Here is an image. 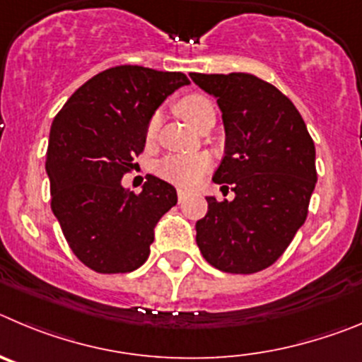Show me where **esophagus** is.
<instances>
[{"instance_id": "obj_1", "label": "esophagus", "mask_w": 362, "mask_h": 362, "mask_svg": "<svg viewBox=\"0 0 362 362\" xmlns=\"http://www.w3.org/2000/svg\"><path fill=\"white\" fill-rule=\"evenodd\" d=\"M187 193H189V191H187V189H184V187H178L177 189V194H178V200H184V198L185 197H187Z\"/></svg>"}]
</instances>
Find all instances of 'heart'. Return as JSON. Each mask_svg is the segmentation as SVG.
Returning a JSON list of instances; mask_svg holds the SVG:
<instances>
[{
  "label": "heart",
  "mask_w": 362,
  "mask_h": 362,
  "mask_svg": "<svg viewBox=\"0 0 362 362\" xmlns=\"http://www.w3.org/2000/svg\"><path fill=\"white\" fill-rule=\"evenodd\" d=\"M178 113L182 119L187 122L189 126H197L200 117L205 112L213 110V104L209 99H205L202 95H189L178 103L177 106ZM158 124H160V115H155L149 119L148 128H146V136L153 139L157 133ZM211 160L207 155H169V157L162 158L157 164V173L165 180L173 182V184L180 185H191L204 175V171L209 168Z\"/></svg>",
  "instance_id": "1"
}]
</instances>
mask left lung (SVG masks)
Returning <instances> with one entry per match:
<instances>
[{
	"label": "left lung",
	"mask_w": 362,
	"mask_h": 362,
	"mask_svg": "<svg viewBox=\"0 0 362 362\" xmlns=\"http://www.w3.org/2000/svg\"><path fill=\"white\" fill-rule=\"evenodd\" d=\"M189 76L216 99L226 155L213 180L234 191L230 202L205 197L209 207L197 221L198 249L218 270L259 272L285 252L307 220L317 182L314 141L292 100L267 81L242 71Z\"/></svg>",
	"instance_id": "obj_1"
}]
</instances>
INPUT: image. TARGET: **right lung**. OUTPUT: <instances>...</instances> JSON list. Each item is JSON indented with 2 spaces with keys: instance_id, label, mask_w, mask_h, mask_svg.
<instances>
[{
  "instance_id": "obj_1",
  "label": "right lung",
  "mask_w": 362,
  "mask_h": 362,
  "mask_svg": "<svg viewBox=\"0 0 362 362\" xmlns=\"http://www.w3.org/2000/svg\"><path fill=\"white\" fill-rule=\"evenodd\" d=\"M185 84L182 71L110 68L86 81L52 122V211L70 249L95 272L139 269L149 256L155 226L177 205V189L153 175L139 194L120 180L144 149L149 119Z\"/></svg>"
}]
</instances>
